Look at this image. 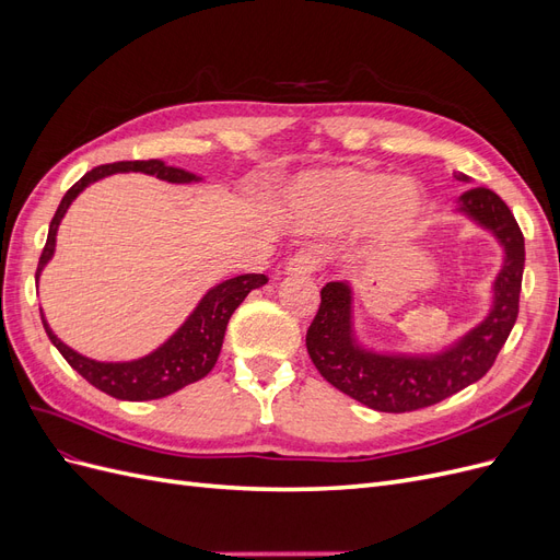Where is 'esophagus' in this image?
Masks as SVG:
<instances>
[{
    "label": "esophagus",
    "mask_w": 560,
    "mask_h": 560,
    "mask_svg": "<svg viewBox=\"0 0 560 560\" xmlns=\"http://www.w3.org/2000/svg\"><path fill=\"white\" fill-rule=\"evenodd\" d=\"M319 266H322V261L317 257V252L301 249L290 261H287L284 273L287 276H311V273H315V270H319Z\"/></svg>",
    "instance_id": "obj_1"
}]
</instances>
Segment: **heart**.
Wrapping results in <instances>:
<instances>
[{
  "label": "heart",
  "instance_id": "b5f03b06",
  "mask_svg": "<svg viewBox=\"0 0 560 560\" xmlns=\"http://www.w3.org/2000/svg\"><path fill=\"white\" fill-rule=\"evenodd\" d=\"M282 200L299 224L336 231L362 224L374 243L397 245L418 231L428 210L422 186L366 167H325L294 177Z\"/></svg>",
  "mask_w": 560,
  "mask_h": 560
}]
</instances>
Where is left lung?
<instances>
[{
    "label": "left lung",
    "mask_w": 560,
    "mask_h": 560,
    "mask_svg": "<svg viewBox=\"0 0 560 560\" xmlns=\"http://www.w3.org/2000/svg\"><path fill=\"white\" fill-rule=\"evenodd\" d=\"M453 177L469 182L463 173H453ZM455 210L493 233L504 259L493 282V303L488 315L444 350L430 354H389L360 346L352 327L350 282H327L322 287L319 311L306 334L308 354L327 383L369 409L404 413L425 409L460 393L486 376L514 327L525 243L512 210L486 186L467 189L457 198Z\"/></svg>",
    "instance_id": "8db88e82"
}]
</instances>
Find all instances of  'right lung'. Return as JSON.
Masks as SVG:
<instances>
[{"mask_svg":"<svg viewBox=\"0 0 560 560\" xmlns=\"http://www.w3.org/2000/svg\"><path fill=\"white\" fill-rule=\"evenodd\" d=\"M116 173H144L173 184L200 182L198 175L182 171V167L165 165L159 159L118 161V163L93 167L91 173L83 175L72 189L62 196L54 219H50L48 238L39 257L37 276H35L37 282L44 266L50 261V257H54L58 226L62 222L65 212L70 210L72 200L86 189L89 184ZM266 282L268 278L261 273H247V276H235L231 280L214 284L212 290H208V294L198 301L194 313L184 319V325L167 338L163 346H159L154 352L144 354V358L130 360V362H97L91 358H83V354H79L70 346H65L60 338L50 331L48 322L44 319V313H42V322L50 343L60 350L67 364H70L77 374H81L97 389H103V393L126 401L161 399L177 393V389H182L184 385L196 383L210 374L212 366L217 364L219 350H222L226 325L233 311L241 306L252 290H259V287Z\"/></svg>","mask_w":560,"mask_h":560,"instance_id":"1","label":"right lung"}]
</instances>
